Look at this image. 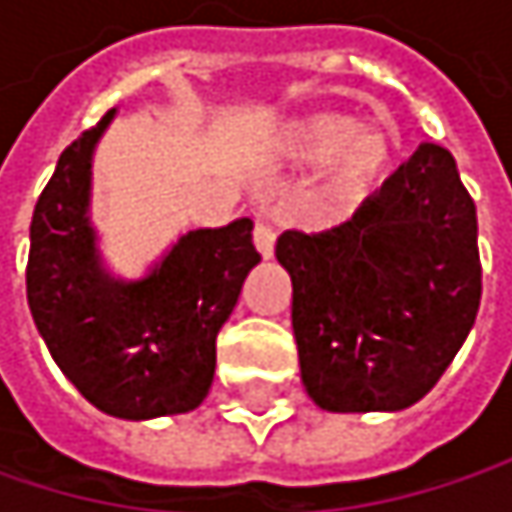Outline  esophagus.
Listing matches in <instances>:
<instances>
[{
    "label": "esophagus",
    "mask_w": 512,
    "mask_h": 512,
    "mask_svg": "<svg viewBox=\"0 0 512 512\" xmlns=\"http://www.w3.org/2000/svg\"><path fill=\"white\" fill-rule=\"evenodd\" d=\"M252 240H255L257 252L263 257H272L275 252V228H272V222L269 219H257L255 222V231H252Z\"/></svg>",
    "instance_id": "1"
}]
</instances>
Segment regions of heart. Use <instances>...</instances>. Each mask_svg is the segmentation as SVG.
I'll list each match as a JSON object with an SVG mask.
<instances>
[{
    "mask_svg": "<svg viewBox=\"0 0 512 512\" xmlns=\"http://www.w3.org/2000/svg\"><path fill=\"white\" fill-rule=\"evenodd\" d=\"M287 151L296 159L332 156L326 198L353 201L391 162L394 142L385 124H358L344 112H317L287 133Z\"/></svg>",
    "mask_w": 512,
    "mask_h": 512,
    "instance_id": "heart-1",
    "label": "heart"
}]
</instances>
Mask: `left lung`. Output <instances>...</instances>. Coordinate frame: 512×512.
I'll list each match as a JSON object with an SVG mask.
<instances>
[{
    "mask_svg": "<svg viewBox=\"0 0 512 512\" xmlns=\"http://www.w3.org/2000/svg\"><path fill=\"white\" fill-rule=\"evenodd\" d=\"M302 382L329 412H397L448 370L480 308L477 207L454 156L421 145L353 219L284 231Z\"/></svg>",
    "mask_w": 512,
    "mask_h": 512,
    "instance_id": "left-lung-1",
    "label": "left lung"
}]
</instances>
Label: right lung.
Returning a JSON list of instances; mask_svg holds the SVG:
<instances>
[{
  "label": "right lung",
  "mask_w": 512,
  "mask_h": 512,
  "mask_svg": "<svg viewBox=\"0 0 512 512\" xmlns=\"http://www.w3.org/2000/svg\"><path fill=\"white\" fill-rule=\"evenodd\" d=\"M109 109L58 156L29 228L26 296L61 373L100 412L145 421L195 409L213 382L216 335L255 266L252 219L189 231L142 281L100 269L88 225L91 151Z\"/></svg>",
  "instance_id": "obj_1"
}]
</instances>
